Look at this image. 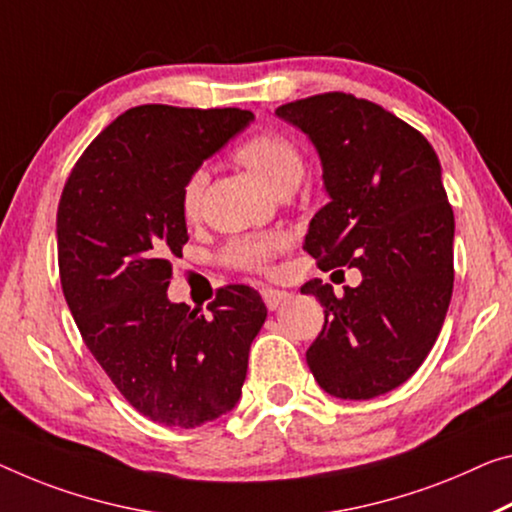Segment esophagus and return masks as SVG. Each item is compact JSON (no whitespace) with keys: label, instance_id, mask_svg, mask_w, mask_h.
Wrapping results in <instances>:
<instances>
[{"label":"esophagus","instance_id":"esophagus-1","mask_svg":"<svg viewBox=\"0 0 512 512\" xmlns=\"http://www.w3.org/2000/svg\"><path fill=\"white\" fill-rule=\"evenodd\" d=\"M261 295H263L265 306H267V309H270V311L279 309L281 302H286L288 297H290V295L286 293V290H277V288H263Z\"/></svg>","mask_w":512,"mask_h":512}]
</instances>
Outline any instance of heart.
<instances>
[{"instance_id": "b5f03b06", "label": "heart", "mask_w": 512, "mask_h": 512, "mask_svg": "<svg viewBox=\"0 0 512 512\" xmlns=\"http://www.w3.org/2000/svg\"><path fill=\"white\" fill-rule=\"evenodd\" d=\"M233 160L249 169L263 185L274 192H290L304 174V157L293 139L281 132H258L233 148ZM206 171L194 169L180 187V212L187 222H194L201 210V196L206 187ZM288 247L283 233H258L233 240L224 249V261L240 270L265 272L272 258Z\"/></svg>"}]
</instances>
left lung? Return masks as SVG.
I'll return each mask as SVG.
<instances>
[{
	"mask_svg": "<svg viewBox=\"0 0 512 512\" xmlns=\"http://www.w3.org/2000/svg\"><path fill=\"white\" fill-rule=\"evenodd\" d=\"M277 116L309 135L329 194L304 249L320 270L361 272L341 297L320 279L302 286L325 309L306 364L336 398L382 396L423 364L451 302L455 219L437 153L412 125L352 93L288 102Z\"/></svg>",
	"mask_w": 512,
	"mask_h": 512,
	"instance_id": "8db88e82",
	"label": "left lung"
}]
</instances>
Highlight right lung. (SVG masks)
Here are the masks:
<instances>
[{
	"instance_id": "add662e5",
	"label": "right lung",
	"mask_w": 512,
	"mask_h": 512,
	"mask_svg": "<svg viewBox=\"0 0 512 512\" xmlns=\"http://www.w3.org/2000/svg\"><path fill=\"white\" fill-rule=\"evenodd\" d=\"M249 121L238 107H132L91 141L61 192L68 309L121 396L164 426L196 428L233 410L267 316L249 286L219 288L210 316L167 297L171 258L190 240L180 187Z\"/></svg>"
}]
</instances>
